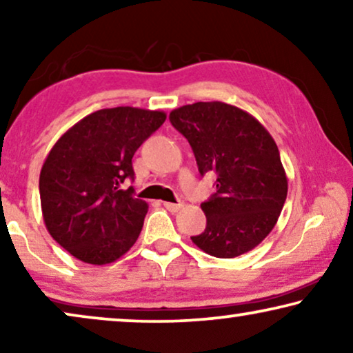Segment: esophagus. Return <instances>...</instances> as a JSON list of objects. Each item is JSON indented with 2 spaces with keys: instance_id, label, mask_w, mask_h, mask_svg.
Returning a JSON list of instances; mask_svg holds the SVG:
<instances>
[{
  "instance_id": "esophagus-1",
  "label": "esophagus",
  "mask_w": 353,
  "mask_h": 353,
  "mask_svg": "<svg viewBox=\"0 0 353 353\" xmlns=\"http://www.w3.org/2000/svg\"><path fill=\"white\" fill-rule=\"evenodd\" d=\"M183 205H185L183 202H176V204H175V202H163V207H165V209L170 210V212H178Z\"/></svg>"
}]
</instances>
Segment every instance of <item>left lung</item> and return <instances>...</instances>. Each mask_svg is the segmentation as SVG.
<instances>
[{"mask_svg":"<svg viewBox=\"0 0 353 353\" xmlns=\"http://www.w3.org/2000/svg\"><path fill=\"white\" fill-rule=\"evenodd\" d=\"M168 119L191 144L201 175H216V192L201 204L205 230L192 243L219 259L257 248L276 225L288 196L272 134L245 110L220 101L183 105Z\"/></svg>","mask_w":353,"mask_h":353,"instance_id":"8db88e82","label":"left lung"}]
</instances>
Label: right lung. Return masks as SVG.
<instances>
[{
    "instance_id": "right-lung-1",
    "label": "right lung",
    "mask_w": 353,
    "mask_h": 353,
    "mask_svg": "<svg viewBox=\"0 0 353 353\" xmlns=\"http://www.w3.org/2000/svg\"><path fill=\"white\" fill-rule=\"evenodd\" d=\"M161 110L101 109L67 130L40 173L43 220L57 244L91 265L112 263L141 233L148 204L120 185L137 149L165 122Z\"/></svg>"
}]
</instances>
